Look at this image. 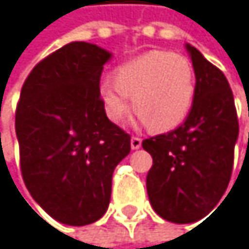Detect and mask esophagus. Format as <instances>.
I'll return each instance as SVG.
<instances>
[{
    "instance_id": "34e87169",
    "label": "esophagus",
    "mask_w": 249,
    "mask_h": 249,
    "mask_svg": "<svg viewBox=\"0 0 249 249\" xmlns=\"http://www.w3.org/2000/svg\"><path fill=\"white\" fill-rule=\"evenodd\" d=\"M142 147V139L140 137H131V149H140Z\"/></svg>"
}]
</instances>
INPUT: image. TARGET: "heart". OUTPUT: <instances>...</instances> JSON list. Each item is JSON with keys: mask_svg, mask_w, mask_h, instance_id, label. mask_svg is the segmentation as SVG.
<instances>
[{"mask_svg": "<svg viewBox=\"0 0 249 249\" xmlns=\"http://www.w3.org/2000/svg\"><path fill=\"white\" fill-rule=\"evenodd\" d=\"M113 80L103 81L99 96L107 118L122 124L133 106L142 124L168 131L187 118L196 93L192 62L167 50H150L116 68Z\"/></svg>", "mask_w": 249, "mask_h": 249, "instance_id": "1", "label": "heart"}]
</instances>
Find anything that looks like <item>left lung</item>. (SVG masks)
<instances>
[{
    "label": "left lung",
    "mask_w": 249,
    "mask_h": 249,
    "mask_svg": "<svg viewBox=\"0 0 249 249\" xmlns=\"http://www.w3.org/2000/svg\"><path fill=\"white\" fill-rule=\"evenodd\" d=\"M196 78L192 109L181 125L143 140L153 165L146 177L152 208L184 224L205 217L221 199L233 168L239 122L224 73L186 44Z\"/></svg>",
    "instance_id": "obj_1"
}]
</instances>
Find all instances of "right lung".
Returning <instances> with one entry per match:
<instances>
[{
    "label": "right lung",
    "mask_w": 249,
    "mask_h": 249,
    "mask_svg": "<svg viewBox=\"0 0 249 249\" xmlns=\"http://www.w3.org/2000/svg\"><path fill=\"white\" fill-rule=\"evenodd\" d=\"M110 57L96 44L69 42L32 69L17 103L23 181L41 208L63 224L103 217L113 170L131 150L130 134L109 121L99 96Z\"/></svg>",
    "instance_id": "obj_1"
}]
</instances>
